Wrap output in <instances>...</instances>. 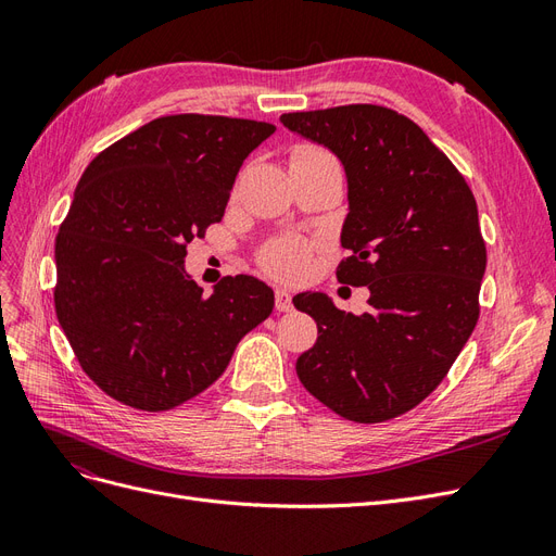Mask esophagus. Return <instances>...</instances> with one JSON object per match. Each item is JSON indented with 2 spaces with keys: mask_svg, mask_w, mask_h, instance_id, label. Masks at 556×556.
Here are the masks:
<instances>
[{
  "mask_svg": "<svg viewBox=\"0 0 556 556\" xmlns=\"http://www.w3.org/2000/svg\"><path fill=\"white\" fill-rule=\"evenodd\" d=\"M276 311L278 313L292 311V294L288 290H276Z\"/></svg>",
  "mask_w": 556,
  "mask_h": 556,
  "instance_id": "34e87169",
  "label": "esophagus"
}]
</instances>
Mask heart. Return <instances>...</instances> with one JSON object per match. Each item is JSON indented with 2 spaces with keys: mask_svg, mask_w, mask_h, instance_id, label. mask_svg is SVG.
I'll return each mask as SVG.
<instances>
[{
  "mask_svg": "<svg viewBox=\"0 0 556 556\" xmlns=\"http://www.w3.org/2000/svg\"><path fill=\"white\" fill-rule=\"evenodd\" d=\"M315 155H329L323 148L315 146H299L292 160L296 157H315ZM311 260H313V245L299 237H280L262 248L260 252V266L264 271L285 282H299L304 280L311 271Z\"/></svg>",
  "mask_w": 556,
  "mask_h": 556,
  "instance_id": "b5f03b06",
  "label": "heart"
}]
</instances>
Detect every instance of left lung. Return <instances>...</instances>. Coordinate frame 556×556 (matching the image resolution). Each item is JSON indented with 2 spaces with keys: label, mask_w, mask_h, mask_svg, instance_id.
<instances>
[{
  "label": "left lung",
  "mask_w": 556,
  "mask_h": 556,
  "mask_svg": "<svg viewBox=\"0 0 556 556\" xmlns=\"http://www.w3.org/2000/svg\"><path fill=\"white\" fill-rule=\"evenodd\" d=\"M280 123L343 162L350 255L336 278L371 290L364 315L319 292L294 296L317 323L296 376L336 415L387 422L443 382L478 325L486 248L476 197L443 150L387 106L282 113Z\"/></svg>",
  "instance_id": "1"
}]
</instances>
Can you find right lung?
Masks as SVG:
<instances>
[{"label":"right lung","mask_w":556,"mask_h":556,"mask_svg":"<svg viewBox=\"0 0 556 556\" xmlns=\"http://www.w3.org/2000/svg\"><path fill=\"white\" fill-rule=\"evenodd\" d=\"M274 131L243 117L164 115L80 176L55 239V313L80 368L111 399L148 413L180 406L271 315L262 280L227 276L206 296L182 260L223 220L243 160Z\"/></svg>","instance_id":"right-lung-1"}]
</instances>
